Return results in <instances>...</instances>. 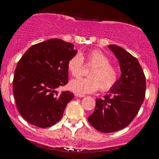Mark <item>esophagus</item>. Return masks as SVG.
I'll use <instances>...</instances> for the list:
<instances>
[{"label":"esophagus","mask_w":159,"mask_h":159,"mask_svg":"<svg viewBox=\"0 0 159 159\" xmlns=\"http://www.w3.org/2000/svg\"><path fill=\"white\" fill-rule=\"evenodd\" d=\"M75 96L76 97H80V98H82V97H84V95H81V94H78V93H76L75 94Z\"/></svg>","instance_id":"esophagus-1"}]
</instances>
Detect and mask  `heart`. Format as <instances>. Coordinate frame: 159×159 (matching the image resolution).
Returning a JSON list of instances; mask_svg holds the SVG:
<instances>
[{
    "mask_svg": "<svg viewBox=\"0 0 159 159\" xmlns=\"http://www.w3.org/2000/svg\"><path fill=\"white\" fill-rule=\"evenodd\" d=\"M83 60L92 68L88 72V78L72 80L69 89L76 93L87 94L109 90L115 85L118 79V71L110 64L108 57L98 49L91 50L85 54H75L68 61V69L73 77H79L82 73Z\"/></svg>",
    "mask_w": 159,
    "mask_h": 159,
    "instance_id": "heart-1",
    "label": "heart"
}]
</instances>
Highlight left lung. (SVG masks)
I'll list each match as a JSON object with an SVG mask.
<instances>
[{"mask_svg":"<svg viewBox=\"0 0 159 159\" xmlns=\"http://www.w3.org/2000/svg\"><path fill=\"white\" fill-rule=\"evenodd\" d=\"M108 48L120 63L121 76L105 96L96 98L89 123L98 132L110 133L126 127L138 114L145 98L146 78L138 60L116 45Z\"/></svg>","mask_w":159,"mask_h":159,"instance_id":"1","label":"left lung"}]
</instances>
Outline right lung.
I'll return each mask as SVG.
<instances>
[{
	"instance_id": "add662e5",
	"label": "right lung",
	"mask_w": 159,
	"mask_h": 159,
	"mask_svg": "<svg viewBox=\"0 0 159 159\" xmlns=\"http://www.w3.org/2000/svg\"><path fill=\"white\" fill-rule=\"evenodd\" d=\"M76 54L73 44L52 39L33 45L20 59L12 90L18 111L29 123L47 128L61 119L74 94L56 89L68 83L67 64Z\"/></svg>"
}]
</instances>
